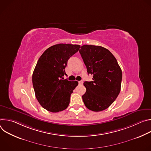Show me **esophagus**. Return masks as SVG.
I'll use <instances>...</instances> for the list:
<instances>
[{
  "instance_id": "34e87169",
  "label": "esophagus",
  "mask_w": 151,
  "mask_h": 151,
  "mask_svg": "<svg viewBox=\"0 0 151 151\" xmlns=\"http://www.w3.org/2000/svg\"><path fill=\"white\" fill-rule=\"evenodd\" d=\"M78 82H79V84H80V85H82V84L83 83V81H79Z\"/></svg>"
}]
</instances>
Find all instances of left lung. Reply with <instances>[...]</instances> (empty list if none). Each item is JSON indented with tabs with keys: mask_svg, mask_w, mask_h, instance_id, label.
<instances>
[{
	"mask_svg": "<svg viewBox=\"0 0 151 151\" xmlns=\"http://www.w3.org/2000/svg\"><path fill=\"white\" fill-rule=\"evenodd\" d=\"M79 52L93 81H85L82 100L87 108L100 112L109 107L121 90L122 70L114 55L100 46L84 45Z\"/></svg>",
	"mask_w": 151,
	"mask_h": 151,
	"instance_id": "8db88e82",
	"label": "left lung"
}]
</instances>
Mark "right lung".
I'll return each mask as SVG.
<instances>
[{
    "instance_id": "right-lung-1",
    "label": "right lung",
    "mask_w": 151,
    "mask_h": 151,
    "mask_svg": "<svg viewBox=\"0 0 151 151\" xmlns=\"http://www.w3.org/2000/svg\"><path fill=\"white\" fill-rule=\"evenodd\" d=\"M80 45L60 44L48 48L39 58L32 75L36 97L40 104L51 112L68 107L71 94L78 85L76 81L64 79L65 68Z\"/></svg>"
}]
</instances>
